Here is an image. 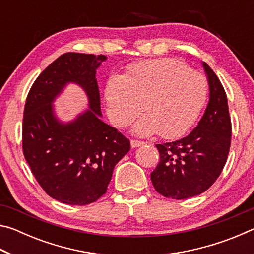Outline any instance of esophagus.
<instances>
[{"instance_id": "obj_1", "label": "esophagus", "mask_w": 254, "mask_h": 254, "mask_svg": "<svg viewBox=\"0 0 254 254\" xmlns=\"http://www.w3.org/2000/svg\"><path fill=\"white\" fill-rule=\"evenodd\" d=\"M143 144H144L143 141H139V140H131V147H132V148L141 147V145H143Z\"/></svg>"}]
</instances>
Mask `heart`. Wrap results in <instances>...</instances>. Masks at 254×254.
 <instances>
[{
  "mask_svg": "<svg viewBox=\"0 0 254 254\" xmlns=\"http://www.w3.org/2000/svg\"><path fill=\"white\" fill-rule=\"evenodd\" d=\"M207 85L199 72L176 59L137 63L123 77L112 76L105 86L107 114L117 127L130 124L140 111L147 114L133 127L136 134L159 132L162 137L183 135L204 105Z\"/></svg>",
  "mask_w": 254,
  "mask_h": 254,
  "instance_id": "1",
  "label": "heart"
}]
</instances>
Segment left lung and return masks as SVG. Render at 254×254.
<instances>
[{
    "mask_svg": "<svg viewBox=\"0 0 254 254\" xmlns=\"http://www.w3.org/2000/svg\"><path fill=\"white\" fill-rule=\"evenodd\" d=\"M209 85V102L194 130L183 139L156 144L160 161L151 173L154 189L173 199L201 194L216 182L229 156L232 124L222 83L203 63Z\"/></svg>",
    "mask_w": 254,
    "mask_h": 254,
    "instance_id": "left-lung-1",
    "label": "left lung"
}]
</instances>
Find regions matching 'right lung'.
I'll list each match as a JSON object with an SVG mask.
<instances>
[{
  "label": "right lung",
  "instance_id": "right-lung-1",
  "mask_svg": "<svg viewBox=\"0 0 254 254\" xmlns=\"http://www.w3.org/2000/svg\"><path fill=\"white\" fill-rule=\"evenodd\" d=\"M103 55L64 54L38 76L25 101L22 149L34 178L54 199L87 205L105 194L114 167L130 150V141L101 120L96 69ZM68 82L89 96L90 110L62 124L51 105Z\"/></svg>",
  "mask_w": 254,
  "mask_h": 254
}]
</instances>
